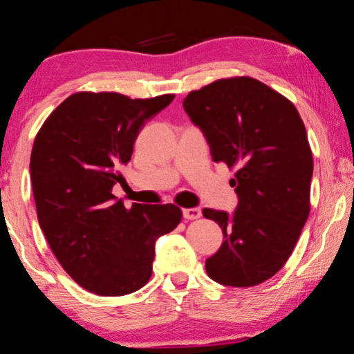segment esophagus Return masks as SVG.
I'll return each mask as SVG.
<instances>
[{
    "instance_id": "obj_1",
    "label": "esophagus",
    "mask_w": 354,
    "mask_h": 354,
    "mask_svg": "<svg viewBox=\"0 0 354 354\" xmlns=\"http://www.w3.org/2000/svg\"><path fill=\"white\" fill-rule=\"evenodd\" d=\"M182 212H183V217L188 221H195L201 217V209H198V207H185Z\"/></svg>"
}]
</instances>
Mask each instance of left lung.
Returning a JSON list of instances; mask_svg holds the SVG:
<instances>
[{
    "mask_svg": "<svg viewBox=\"0 0 354 354\" xmlns=\"http://www.w3.org/2000/svg\"><path fill=\"white\" fill-rule=\"evenodd\" d=\"M183 109L203 130L214 162L236 169L232 216L203 209L225 240L206 259L212 280L253 287L283 268L311 209L313 153L297 108L253 77H230L193 90Z\"/></svg>",
    "mask_w": 354,
    "mask_h": 354,
    "instance_id": "8db88e82",
    "label": "left lung"
}]
</instances>
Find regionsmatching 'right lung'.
<instances>
[{"label": "right lung", "instance_id": "add662e5", "mask_svg": "<svg viewBox=\"0 0 354 354\" xmlns=\"http://www.w3.org/2000/svg\"><path fill=\"white\" fill-rule=\"evenodd\" d=\"M172 100L79 91L38 130L30 156L38 224L62 269L91 293L122 297L147 285L154 241L180 224L176 205L125 207L113 195L138 132Z\"/></svg>", "mask_w": 354, "mask_h": 354}]
</instances>
